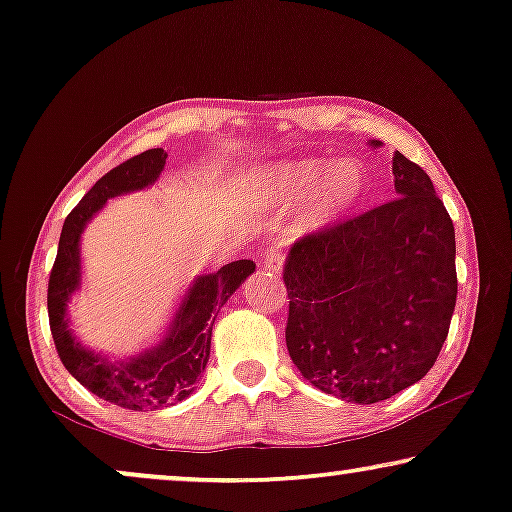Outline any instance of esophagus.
Returning a JSON list of instances; mask_svg holds the SVG:
<instances>
[{
    "label": "esophagus",
    "instance_id": "esophagus-1",
    "mask_svg": "<svg viewBox=\"0 0 512 512\" xmlns=\"http://www.w3.org/2000/svg\"><path fill=\"white\" fill-rule=\"evenodd\" d=\"M264 266L269 271H276V273H280L283 271V253H280V250H269V253L264 255Z\"/></svg>",
    "mask_w": 512,
    "mask_h": 512
}]
</instances>
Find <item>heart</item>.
I'll use <instances>...</instances> for the list:
<instances>
[{
    "instance_id": "obj_1",
    "label": "heart",
    "mask_w": 512,
    "mask_h": 512,
    "mask_svg": "<svg viewBox=\"0 0 512 512\" xmlns=\"http://www.w3.org/2000/svg\"><path fill=\"white\" fill-rule=\"evenodd\" d=\"M266 187L283 201H299L315 190L306 213L308 227H325L343 218L364 194V171L357 162L334 164L322 157L280 162L264 176Z\"/></svg>"
}]
</instances>
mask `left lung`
I'll return each mask as SVG.
<instances>
[{
  "instance_id": "obj_1",
  "label": "left lung",
  "mask_w": 512,
  "mask_h": 512,
  "mask_svg": "<svg viewBox=\"0 0 512 512\" xmlns=\"http://www.w3.org/2000/svg\"><path fill=\"white\" fill-rule=\"evenodd\" d=\"M392 174L399 199L299 239L283 273L294 366L352 403L385 401L427 376L457 304L450 215L408 157L394 153Z\"/></svg>"
}]
</instances>
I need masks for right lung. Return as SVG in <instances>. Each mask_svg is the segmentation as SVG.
Here are the masks:
<instances>
[{
    "label": "right lung",
    "mask_w": 512,
    "mask_h": 512,
    "mask_svg": "<svg viewBox=\"0 0 512 512\" xmlns=\"http://www.w3.org/2000/svg\"><path fill=\"white\" fill-rule=\"evenodd\" d=\"M167 164L162 148L122 162L92 185L62 225L60 246L48 280V318L53 341L64 369L99 399L132 410L167 408L194 392L211 352L215 313L255 271L250 259L225 264L220 271L197 276L187 287L164 336L139 355L109 359L78 341L69 327L71 294L81 290V236L88 222L111 197L146 190Z\"/></svg>",
    "instance_id": "right-lung-1"
}]
</instances>
